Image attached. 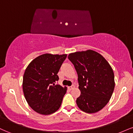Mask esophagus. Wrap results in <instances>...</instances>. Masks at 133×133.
<instances>
[{
	"instance_id": "1",
	"label": "esophagus",
	"mask_w": 133,
	"mask_h": 133,
	"mask_svg": "<svg viewBox=\"0 0 133 133\" xmlns=\"http://www.w3.org/2000/svg\"><path fill=\"white\" fill-rule=\"evenodd\" d=\"M74 88H75V86H74V85H72L71 86H69V87H68V89H70V90H72V89H74Z\"/></svg>"
}]
</instances>
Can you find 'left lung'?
<instances>
[{"mask_svg": "<svg viewBox=\"0 0 133 133\" xmlns=\"http://www.w3.org/2000/svg\"><path fill=\"white\" fill-rule=\"evenodd\" d=\"M78 76L81 95L76 103L81 110L94 113L109 102L114 91V75L108 61L97 52L88 50L68 56Z\"/></svg>", "mask_w": 133, "mask_h": 133, "instance_id": "1", "label": "left lung"}]
</instances>
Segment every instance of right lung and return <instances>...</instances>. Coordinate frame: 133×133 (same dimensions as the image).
Segmentation results:
<instances>
[{
    "label": "right lung",
    "mask_w": 133,
    "mask_h": 133,
    "mask_svg": "<svg viewBox=\"0 0 133 133\" xmlns=\"http://www.w3.org/2000/svg\"><path fill=\"white\" fill-rule=\"evenodd\" d=\"M66 54H44L29 64L23 77L22 88L27 103L33 110L44 115L60 108L67 88L56 84L57 73Z\"/></svg>",
    "instance_id": "add662e5"
}]
</instances>
